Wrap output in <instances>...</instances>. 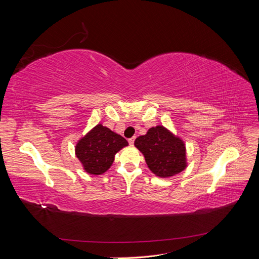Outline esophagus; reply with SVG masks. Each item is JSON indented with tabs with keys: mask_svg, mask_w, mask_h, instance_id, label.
Masks as SVG:
<instances>
[{
	"mask_svg": "<svg viewBox=\"0 0 259 259\" xmlns=\"http://www.w3.org/2000/svg\"><path fill=\"white\" fill-rule=\"evenodd\" d=\"M134 142H135V137H132V138L128 139V144H130L131 146L134 145Z\"/></svg>",
	"mask_w": 259,
	"mask_h": 259,
	"instance_id": "1",
	"label": "esophagus"
}]
</instances>
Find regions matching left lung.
<instances>
[{
	"label": "left lung",
	"mask_w": 259,
	"mask_h": 259,
	"mask_svg": "<svg viewBox=\"0 0 259 259\" xmlns=\"http://www.w3.org/2000/svg\"><path fill=\"white\" fill-rule=\"evenodd\" d=\"M134 145L156 176L171 177L187 166L184 142L162 125L151 127L146 135L137 137Z\"/></svg>",
	"instance_id": "1"
}]
</instances>
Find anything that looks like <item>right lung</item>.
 <instances>
[{
	"label": "right lung",
	"instance_id": "1",
	"mask_svg": "<svg viewBox=\"0 0 259 259\" xmlns=\"http://www.w3.org/2000/svg\"><path fill=\"white\" fill-rule=\"evenodd\" d=\"M127 145L121 135L98 124L79 140L75 154L89 174L100 175L112 165L115 153Z\"/></svg>",
	"mask_w": 259,
	"mask_h": 259
}]
</instances>
